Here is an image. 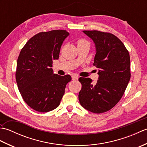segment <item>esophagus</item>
<instances>
[{
    "label": "esophagus",
    "mask_w": 147,
    "mask_h": 147,
    "mask_svg": "<svg viewBox=\"0 0 147 147\" xmlns=\"http://www.w3.org/2000/svg\"><path fill=\"white\" fill-rule=\"evenodd\" d=\"M78 79V76L76 75H73L72 76V80H77Z\"/></svg>",
    "instance_id": "obj_1"
}]
</instances>
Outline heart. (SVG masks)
I'll return each mask as SVG.
<instances>
[{
    "instance_id": "obj_1",
    "label": "heart",
    "mask_w": 147,
    "mask_h": 147,
    "mask_svg": "<svg viewBox=\"0 0 147 147\" xmlns=\"http://www.w3.org/2000/svg\"><path fill=\"white\" fill-rule=\"evenodd\" d=\"M85 43H88L86 40H80L78 42V45H82V44H85Z\"/></svg>"
}]
</instances>
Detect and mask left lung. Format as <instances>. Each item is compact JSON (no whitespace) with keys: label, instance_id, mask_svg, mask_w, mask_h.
Instances as JSON below:
<instances>
[{"label":"left lung","instance_id":"left-lung-1","mask_svg":"<svg viewBox=\"0 0 147 147\" xmlns=\"http://www.w3.org/2000/svg\"><path fill=\"white\" fill-rule=\"evenodd\" d=\"M95 43L93 65L98 69V80L80 78L81 105L93 113L100 114L113 108L123 96L130 78L129 52L113 34L99 31H83Z\"/></svg>","mask_w":147,"mask_h":147}]
</instances>
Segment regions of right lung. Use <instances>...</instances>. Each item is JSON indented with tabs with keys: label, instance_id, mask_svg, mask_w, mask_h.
Instances as JSON below:
<instances>
[{
	"label": "right lung",
	"instance_id": "1",
	"mask_svg": "<svg viewBox=\"0 0 147 147\" xmlns=\"http://www.w3.org/2000/svg\"><path fill=\"white\" fill-rule=\"evenodd\" d=\"M69 35L61 30L39 33L26 42L19 55L16 72L19 91L36 111L47 112L57 108L71 80L70 75L54 74L52 68Z\"/></svg>",
	"mask_w": 147,
	"mask_h": 147
}]
</instances>
